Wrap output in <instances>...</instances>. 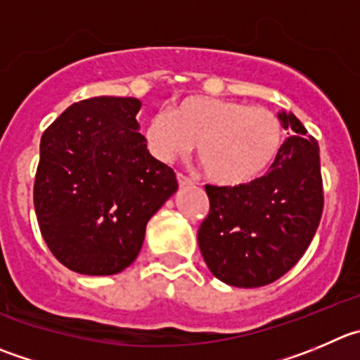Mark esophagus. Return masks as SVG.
Segmentation results:
<instances>
[{
  "label": "esophagus",
  "instance_id": "esophagus-1",
  "mask_svg": "<svg viewBox=\"0 0 360 360\" xmlns=\"http://www.w3.org/2000/svg\"><path fill=\"white\" fill-rule=\"evenodd\" d=\"M176 178H178V186H180V187L194 186V182H193V180H191V178H189V176H186V174H182V173H178V174H176Z\"/></svg>",
  "mask_w": 360,
  "mask_h": 360
}]
</instances>
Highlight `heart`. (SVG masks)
<instances>
[{
	"instance_id": "1",
	"label": "heart",
	"mask_w": 360,
	"mask_h": 360,
	"mask_svg": "<svg viewBox=\"0 0 360 360\" xmlns=\"http://www.w3.org/2000/svg\"><path fill=\"white\" fill-rule=\"evenodd\" d=\"M146 146L155 159L171 162L198 143L208 180L240 187L258 180L276 162L285 143V125L266 108L228 98L189 95L155 112L145 127Z\"/></svg>"
}]
</instances>
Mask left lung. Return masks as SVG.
Instances as JSON below:
<instances>
[{
  "label": "left lung",
  "instance_id": "obj_1",
  "mask_svg": "<svg viewBox=\"0 0 360 360\" xmlns=\"http://www.w3.org/2000/svg\"><path fill=\"white\" fill-rule=\"evenodd\" d=\"M295 134L265 176L240 187L205 186L210 210L198 229L205 263L217 279L258 288L285 276L306 252L323 212L320 148L295 115L279 112Z\"/></svg>",
  "mask_w": 360,
  "mask_h": 360
}]
</instances>
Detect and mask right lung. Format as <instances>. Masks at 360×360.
<instances>
[{
	"instance_id": "right-lung-1",
	"label": "right lung",
	"mask_w": 360,
	"mask_h": 360,
	"mask_svg": "<svg viewBox=\"0 0 360 360\" xmlns=\"http://www.w3.org/2000/svg\"><path fill=\"white\" fill-rule=\"evenodd\" d=\"M134 97L75 102L40 139L33 203L54 258L84 276H112L138 258L146 222L178 189L138 132Z\"/></svg>"
}]
</instances>
